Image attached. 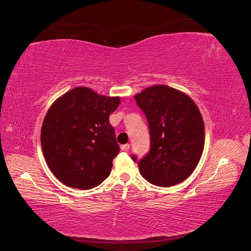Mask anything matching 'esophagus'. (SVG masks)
<instances>
[{
    "instance_id": "1",
    "label": "esophagus",
    "mask_w": 251,
    "mask_h": 251,
    "mask_svg": "<svg viewBox=\"0 0 251 251\" xmlns=\"http://www.w3.org/2000/svg\"><path fill=\"white\" fill-rule=\"evenodd\" d=\"M122 151H129V148H130V145L129 144H125V145H122Z\"/></svg>"
}]
</instances>
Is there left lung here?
<instances>
[{
	"label": "left lung",
	"instance_id": "obj_1",
	"mask_svg": "<svg viewBox=\"0 0 251 251\" xmlns=\"http://www.w3.org/2000/svg\"><path fill=\"white\" fill-rule=\"evenodd\" d=\"M146 115L151 150L137 161L151 184L171 187L188 178L199 163L205 144V126L197 105L185 93L155 85L135 95Z\"/></svg>",
	"mask_w": 251,
	"mask_h": 251
}]
</instances>
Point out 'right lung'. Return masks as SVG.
<instances>
[{
	"mask_svg": "<svg viewBox=\"0 0 251 251\" xmlns=\"http://www.w3.org/2000/svg\"><path fill=\"white\" fill-rule=\"evenodd\" d=\"M120 103V97L76 87L52 104L42 125L41 145L59 181L91 189L109 176L120 146L108 117Z\"/></svg>",
	"mask_w": 251,
	"mask_h": 251,
	"instance_id": "add662e5",
	"label": "right lung"
}]
</instances>
